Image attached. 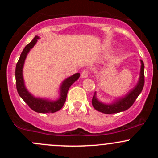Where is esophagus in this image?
<instances>
[{
	"mask_svg": "<svg viewBox=\"0 0 158 158\" xmlns=\"http://www.w3.org/2000/svg\"><path fill=\"white\" fill-rule=\"evenodd\" d=\"M89 76V73H88V70L86 69H84L83 71L82 72V73H81V77L82 78V79H85V78H87Z\"/></svg>",
	"mask_w": 158,
	"mask_h": 158,
	"instance_id": "34e87169",
	"label": "esophagus"
}]
</instances>
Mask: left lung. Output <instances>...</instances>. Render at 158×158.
<instances>
[{
    "label": "left lung",
    "mask_w": 158,
    "mask_h": 158,
    "mask_svg": "<svg viewBox=\"0 0 158 158\" xmlns=\"http://www.w3.org/2000/svg\"><path fill=\"white\" fill-rule=\"evenodd\" d=\"M140 61H141L140 76L136 85L131 90L129 91L125 96L116 98L111 103H104L99 101L97 98L96 92H95L92 100V104L94 109L105 114H115V113L126 111L134 104L136 98L142 91L144 85V65L142 60Z\"/></svg>",
    "instance_id": "1"
}]
</instances>
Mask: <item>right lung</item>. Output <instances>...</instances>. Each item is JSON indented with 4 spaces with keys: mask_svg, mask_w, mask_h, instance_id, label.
I'll return each instance as SVG.
<instances>
[{
    "mask_svg": "<svg viewBox=\"0 0 158 158\" xmlns=\"http://www.w3.org/2000/svg\"><path fill=\"white\" fill-rule=\"evenodd\" d=\"M39 39L40 36H35L33 40L25 47V48L23 49L20 54V59L17 62L15 69L17 90L22 99L29 106L30 109L38 113H53L58 111L59 110L63 108V105L66 102L69 87L79 79L80 74L76 73L63 81L60 86V96L57 99L51 100L49 98H38V97H35L34 95H32L25 86L24 79H23V69L27 56L29 53L30 49L34 47Z\"/></svg>",
    "mask_w": 158,
    "mask_h": 158,
    "instance_id": "obj_1",
    "label": "right lung"
}]
</instances>
